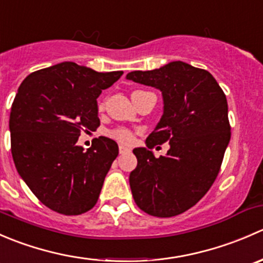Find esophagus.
<instances>
[{"mask_svg":"<svg viewBox=\"0 0 263 263\" xmlns=\"http://www.w3.org/2000/svg\"><path fill=\"white\" fill-rule=\"evenodd\" d=\"M127 153H131V148L121 145V146H119V154H127Z\"/></svg>","mask_w":263,"mask_h":263,"instance_id":"esophagus-1","label":"esophagus"}]
</instances>
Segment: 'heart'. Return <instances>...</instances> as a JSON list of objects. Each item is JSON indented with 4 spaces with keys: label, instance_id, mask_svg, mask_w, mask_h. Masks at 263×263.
I'll list each match as a JSON object with an SVG mask.
<instances>
[{
    "label": "heart",
    "instance_id": "1",
    "mask_svg": "<svg viewBox=\"0 0 263 263\" xmlns=\"http://www.w3.org/2000/svg\"><path fill=\"white\" fill-rule=\"evenodd\" d=\"M103 108H104V104L99 103L98 104V109L102 110ZM108 135L117 140V141L121 142V144L131 145L135 141V132L132 129L126 128V127H118V128L110 129V131H108Z\"/></svg>",
    "mask_w": 263,
    "mask_h": 263
}]
</instances>
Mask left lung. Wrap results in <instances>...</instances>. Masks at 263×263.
Instances as JSON below:
<instances>
[{
  "mask_svg": "<svg viewBox=\"0 0 263 263\" xmlns=\"http://www.w3.org/2000/svg\"><path fill=\"white\" fill-rule=\"evenodd\" d=\"M126 78L161 91L164 115L146 145H171L159 158L145 147L134 148L137 166L129 174L132 196L151 216H176L195 206L219 174L232 135L227 97L209 71L182 61L132 71Z\"/></svg>",
  "mask_w": 263,
  "mask_h": 263,
  "instance_id": "left-lung-1",
  "label": "left lung"
}]
</instances>
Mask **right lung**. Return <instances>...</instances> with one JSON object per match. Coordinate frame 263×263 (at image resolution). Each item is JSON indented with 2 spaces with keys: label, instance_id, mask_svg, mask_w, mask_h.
Returning a JSON list of instances; mask_svg holds the SVG:
<instances>
[{
  "label": "right lung",
  "instance_id": "add662e5",
  "mask_svg": "<svg viewBox=\"0 0 263 263\" xmlns=\"http://www.w3.org/2000/svg\"><path fill=\"white\" fill-rule=\"evenodd\" d=\"M122 73L62 62L31 72L18 87L10 112L12 159L31 192L55 213L84 214L99 198L118 145L100 136L85 151L78 140L100 126L98 97Z\"/></svg>",
  "mask_w": 263,
  "mask_h": 263
}]
</instances>
